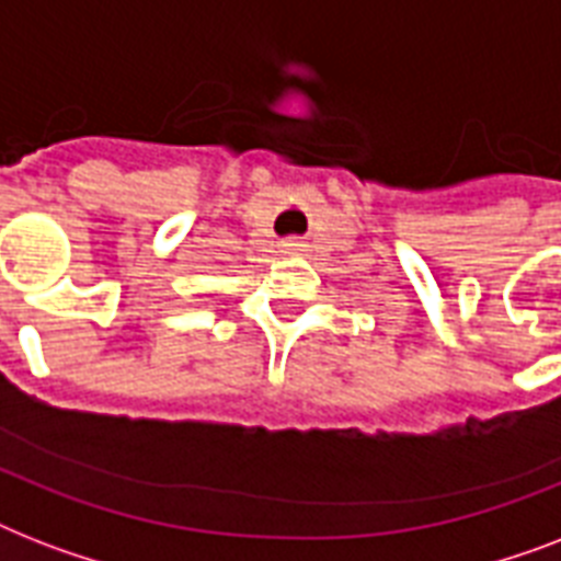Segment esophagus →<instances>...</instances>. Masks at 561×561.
<instances>
[{"label":"esophagus","mask_w":561,"mask_h":561,"mask_svg":"<svg viewBox=\"0 0 561 561\" xmlns=\"http://www.w3.org/2000/svg\"><path fill=\"white\" fill-rule=\"evenodd\" d=\"M282 247H285V250H299V247H302V244H299L297 238H290V241H285V244H282Z\"/></svg>","instance_id":"obj_1"}]
</instances>
